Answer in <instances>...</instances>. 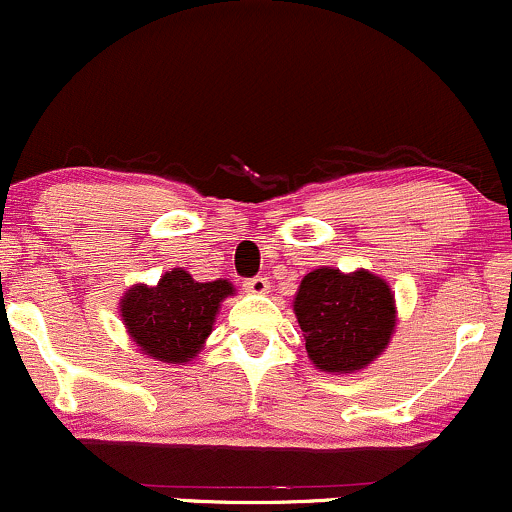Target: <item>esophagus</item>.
I'll return each mask as SVG.
<instances>
[{
	"instance_id": "esophagus-1",
	"label": "esophagus",
	"mask_w": 512,
	"mask_h": 512,
	"mask_svg": "<svg viewBox=\"0 0 512 512\" xmlns=\"http://www.w3.org/2000/svg\"><path fill=\"white\" fill-rule=\"evenodd\" d=\"M245 286H247V291H252V294H267V291H269L267 277H252V279H247Z\"/></svg>"
}]
</instances>
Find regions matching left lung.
<instances>
[{
	"label": "left lung",
	"instance_id": "obj_1",
	"mask_svg": "<svg viewBox=\"0 0 512 512\" xmlns=\"http://www.w3.org/2000/svg\"><path fill=\"white\" fill-rule=\"evenodd\" d=\"M294 313L308 359L328 374L369 367L389 347L396 328V301L389 284L367 269L342 274L320 267L301 279Z\"/></svg>",
	"mask_w": 512,
	"mask_h": 512
}]
</instances>
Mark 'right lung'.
<instances>
[{
	"label": "right lung",
	"instance_id": "obj_1",
	"mask_svg": "<svg viewBox=\"0 0 512 512\" xmlns=\"http://www.w3.org/2000/svg\"><path fill=\"white\" fill-rule=\"evenodd\" d=\"M233 291L228 279L196 282L182 267H174L155 286H131L119 311L133 345L143 355L157 362L187 364L201 352L221 301Z\"/></svg>",
	"mask_w": 512,
	"mask_h": 512
}]
</instances>
